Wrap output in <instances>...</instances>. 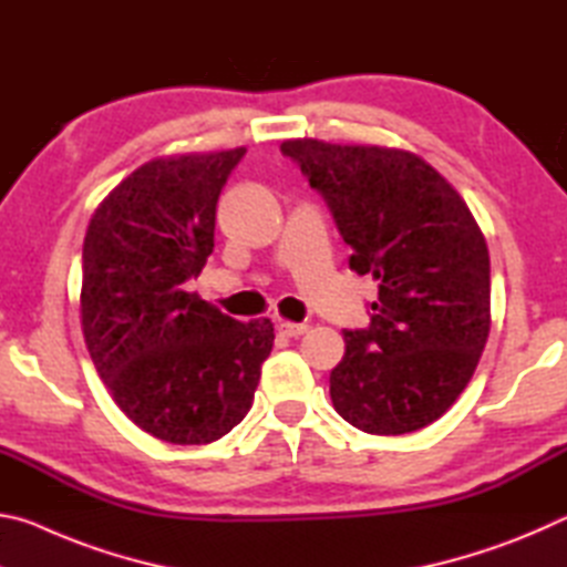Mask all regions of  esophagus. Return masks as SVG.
I'll use <instances>...</instances> for the list:
<instances>
[{
    "label": "esophagus",
    "instance_id": "esophagus-1",
    "mask_svg": "<svg viewBox=\"0 0 567 567\" xmlns=\"http://www.w3.org/2000/svg\"><path fill=\"white\" fill-rule=\"evenodd\" d=\"M277 330H280L282 334H287V338H300V334L307 332V324L305 322H287V320H282L280 324H277Z\"/></svg>",
    "mask_w": 567,
    "mask_h": 567
}]
</instances>
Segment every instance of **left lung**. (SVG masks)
<instances>
[{"mask_svg":"<svg viewBox=\"0 0 567 567\" xmlns=\"http://www.w3.org/2000/svg\"><path fill=\"white\" fill-rule=\"evenodd\" d=\"M334 217L350 270L378 280L364 330H344L334 410L362 433L435 422L473 378L491 332V255L457 189L405 150L287 140Z\"/></svg>","mask_w":567,"mask_h":567,"instance_id":"left-lung-1","label":"left lung"}]
</instances>
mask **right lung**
Returning <instances> with one entry per match:
<instances>
[{
  "label": "right lung",
  "mask_w": 567,
  "mask_h": 567,
  "mask_svg": "<svg viewBox=\"0 0 567 567\" xmlns=\"http://www.w3.org/2000/svg\"><path fill=\"white\" fill-rule=\"evenodd\" d=\"M245 152L147 162L102 199L84 235L90 358L124 415L172 445L213 443L243 422L275 342L270 320L239 322L187 292Z\"/></svg>",
  "instance_id": "add662e5"
}]
</instances>
